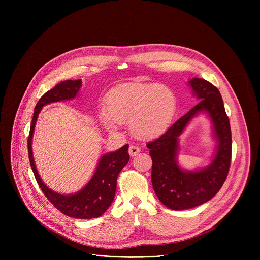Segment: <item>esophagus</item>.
<instances>
[{"label":"esophagus","mask_w":260,"mask_h":260,"mask_svg":"<svg viewBox=\"0 0 260 260\" xmlns=\"http://www.w3.org/2000/svg\"><path fill=\"white\" fill-rule=\"evenodd\" d=\"M140 151H141L140 148L137 147V146H135V145H131L129 148H128V153H129V155H131L132 157L138 155V154L140 153Z\"/></svg>","instance_id":"34e87169"}]
</instances>
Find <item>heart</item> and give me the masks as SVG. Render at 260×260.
<instances>
[{
	"label": "heart",
	"mask_w": 260,
	"mask_h": 260,
	"mask_svg": "<svg viewBox=\"0 0 260 260\" xmlns=\"http://www.w3.org/2000/svg\"><path fill=\"white\" fill-rule=\"evenodd\" d=\"M101 111L103 126L113 132L128 121L131 134L139 140H152L170 125L176 110V95L165 84L134 82L115 87Z\"/></svg>",
	"instance_id": "1"
}]
</instances>
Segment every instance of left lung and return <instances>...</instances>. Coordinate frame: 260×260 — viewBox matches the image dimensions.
Segmentation results:
<instances>
[{"label": "left lung", "mask_w": 260, "mask_h": 260, "mask_svg": "<svg viewBox=\"0 0 260 260\" xmlns=\"http://www.w3.org/2000/svg\"><path fill=\"white\" fill-rule=\"evenodd\" d=\"M200 101L189 112L178 119L162 136L147 144L152 158L151 181L159 201L169 209L180 211L210 201L226 180L232 158V132L223 100L213 84L205 79L188 81ZM205 113L212 123L216 141L212 161L194 171L182 169L177 164L178 137L189 122Z\"/></svg>", "instance_id": "left-lung-1"}]
</instances>
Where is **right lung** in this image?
I'll use <instances>...</instances> for the list:
<instances>
[{"mask_svg": "<svg viewBox=\"0 0 260 260\" xmlns=\"http://www.w3.org/2000/svg\"><path fill=\"white\" fill-rule=\"evenodd\" d=\"M81 84V79L66 80L56 84L52 89L42 95L35 107L27 139V149L29 164L35 178L49 202L62 214L69 217L91 219L103 215L114 200L117 177L129 160V154L127 152L128 144L119 148L114 152H108L102 155L89 182L81 190L73 194H61L46 186V184L42 181L38 171H37L31 150L34 131L37 118H38L42 108L51 103L75 99L80 90Z\"/></svg>", "mask_w": 260, "mask_h": 260, "instance_id": "1", "label": "right lung"}]
</instances>
